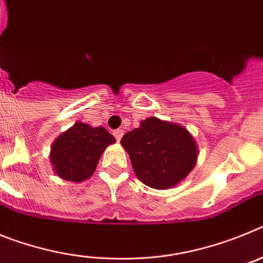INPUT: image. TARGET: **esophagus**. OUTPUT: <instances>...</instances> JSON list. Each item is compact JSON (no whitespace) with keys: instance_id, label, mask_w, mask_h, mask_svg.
<instances>
[{"instance_id":"1","label":"esophagus","mask_w":263,"mask_h":263,"mask_svg":"<svg viewBox=\"0 0 263 263\" xmlns=\"http://www.w3.org/2000/svg\"><path fill=\"white\" fill-rule=\"evenodd\" d=\"M113 136L116 137V139H117L118 142L121 141V138H122V136H124V130H121V129H117L113 132Z\"/></svg>"}]
</instances>
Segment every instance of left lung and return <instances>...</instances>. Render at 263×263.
I'll return each mask as SVG.
<instances>
[{"instance_id": "obj_1", "label": "left lung", "mask_w": 263, "mask_h": 263, "mask_svg": "<svg viewBox=\"0 0 263 263\" xmlns=\"http://www.w3.org/2000/svg\"><path fill=\"white\" fill-rule=\"evenodd\" d=\"M121 145L137 178L148 187L167 190L179 184L197 162L196 141L184 126L148 117L127 132Z\"/></svg>"}]
</instances>
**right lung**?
<instances>
[{
	"mask_svg": "<svg viewBox=\"0 0 263 263\" xmlns=\"http://www.w3.org/2000/svg\"><path fill=\"white\" fill-rule=\"evenodd\" d=\"M115 142L116 138L105 127L76 122L51 145L50 162L53 173L63 180L84 182L95 174L104 150Z\"/></svg>",
	"mask_w": 263,
	"mask_h": 263,
	"instance_id": "add662e5",
	"label": "right lung"
}]
</instances>
